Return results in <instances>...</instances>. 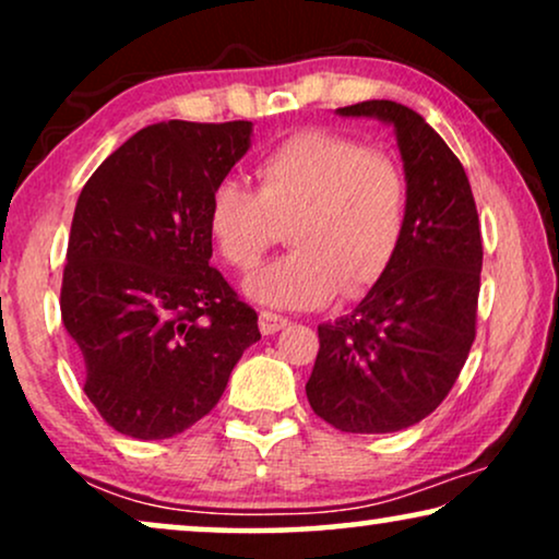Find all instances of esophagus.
Listing matches in <instances>:
<instances>
[{
  "label": "esophagus",
  "mask_w": 559,
  "mask_h": 559,
  "mask_svg": "<svg viewBox=\"0 0 559 559\" xmlns=\"http://www.w3.org/2000/svg\"><path fill=\"white\" fill-rule=\"evenodd\" d=\"M289 320L285 316H277V312L272 310H262L259 312V328H262L264 335H274L277 331H282V328H287Z\"/></svg>",
  "instance_id": "1"
}]
</instances>
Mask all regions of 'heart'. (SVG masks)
I'll return each instance as SVG.
<instances>
[{"label": "heart", "mask_w": 559, "mask_h": 559, "mask_svg": "<svg viewBox=\"0 0 559 559\" xmlns=\"http://www.w3.org/2000/svg\"><path fill=\"white\" fill-rule=\"evenodd\" d=\"M254 182L218 180L205 203V231L231 270L251 274L289 224L295 249L249 285L270 308L308 310L338 293H369L400 254L409 188L384 150L331 129H302L257 159Z\"/></svg>", "instance_id": "obj_1"}]
</instances>
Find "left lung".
Instances as JSON below:
<instances>
[{
  "instance_id": "left-lung-1",
  "label": "left lung",
  "mask_w": 559,
  "mask_h": 559,
  "mask_svg": "<svg viewBox=\"0 0 559 559\" xmlns=\"http://www.w3.org/2000/svg\"><path fill=\"white\" fill-rule=\"evenodd\" d=\"M338 114L394 124L409 216L379 285L350 316L318 325L320 348L305 392L335 430L396 432L440 407L476 341L478 211L461 159L417 111L381 98Z\"/></svg>"
}]
</instances>
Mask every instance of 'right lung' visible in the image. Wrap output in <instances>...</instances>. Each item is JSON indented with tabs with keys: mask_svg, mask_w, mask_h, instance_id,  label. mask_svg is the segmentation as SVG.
I'll return each instance as SVG.
<instances>
[{
	"mask_svg": "<svg viewBox=\"0 0 559 559\" xmlns=\"http://www.w3.org/2000/svg\"><path fill=\"white\" fill-rule=\"evenodd\" d=\"M251 121H159L98 165L75 203L60 316L106 425L173 438L216 407L262 338L209 264L211 188L249 150Z\"/></svg>",
	"mask_w": 559,
	"mask_h": 559,
	"instance_id": "add662e5",
	"label": "right lung"
}]
</instances>
